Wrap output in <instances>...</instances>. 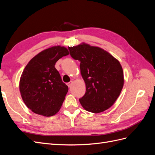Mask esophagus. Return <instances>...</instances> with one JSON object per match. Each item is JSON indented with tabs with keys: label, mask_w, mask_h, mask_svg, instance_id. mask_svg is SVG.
I'll use <instances>...</instances> for the list:
<instances>
[{
	"label": "esophagus",
	"mask_w": 155,
	"mask_h": 155,
	"mask_svg": "<svg viewBox=\"0 0 155 155\" xmlns=\"http://www.w3.org/2000/svg\"><path fill=\"white\" fill-rule=\"evenodd\" d=\"M72 83H73V82L71 81H70L69 83H67V85H68V87L69 88H70V87H72Z\"/></svg>",
	"instance_id": "34e87169"
}]
</instances>
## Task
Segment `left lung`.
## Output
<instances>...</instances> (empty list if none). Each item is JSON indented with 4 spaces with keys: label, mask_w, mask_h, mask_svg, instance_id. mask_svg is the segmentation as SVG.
<instances>
[{
    "label": "left lung",
    "mask_w": 155,
    "mask_h": 155,
    "mask_svg": "<svg viewBox=\"0 0 155 155\" xmlns=\"http://www.w3.org/2000/svg\"><path fill=\"white\" fill-rule=\"evenodd\" d=\"M70 54L80 62L81 74L86 92L79 99L86 110L94 113L110 108L124 86V72L120 62L107 51L82 43L69 47Z\"/></svg>",
    "instance_id": "8db88e82"
}]
</instances>
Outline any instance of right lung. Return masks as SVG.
<instances>
[{
    "instance_id": "right-lung-1",
    "label": "right lung",
    "mask_w": 155,
    "mask_h": 155,
    "mask_svg": "<svg viewBox=\"0 0 155 155\" xmlns=\"http://www.w3.org/2000/svg\"><path fill=\"white\" fill-rule=\"evenodd\" d=\"M69 54L64 46H56L33 58L22 73L20 92L25 105L34 113L51 116L59 110L68 92L55 63Z\"/></svg>"
}]
</instances>
